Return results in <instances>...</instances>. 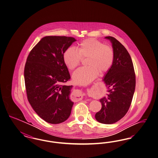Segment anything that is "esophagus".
Wrapping results in <instances>:
<instances>
[{"instance_id": "esophagus-1", "label": "esophagus", "mask_w": 158, "mask_h": 158, "mask_svg": "<svg viewBox=\"0 0 158 158\" xmlns=\"http://www.w3.org/2000/svg\"><path fill=\"white\" fill-rule=\"evenodd\" d=\"M79 93H81V91L75 92V94H74V97H79V96L78 95V94H79Z\"/></svg>"}]
</instances>
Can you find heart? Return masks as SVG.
I'll return each mask as SVG.
<instances>
[{
    "instance_id": "b5f03b06",
    "label": "heart",
    "mask_w": 158,
    "mask_h": 158,
    "mask_svg": "<svg viewBox=\"0 0 158 158\" xmlns=\"http://www.w3.org/2000/svg\"><path fill=\"white\" fill-rule=\"evenodd\" d=\"M114 51L109 45L94 39L83 40L77 46V50L69 48L63 54L65 65L70 70L78 67L82 58L88 57V67L79 68L73 74V80L78 85H86L93 81L101 73L108 71L114 61Z\"/></svg>"
}]
</instances>
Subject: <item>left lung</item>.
<instances>
[{
    "instance_id": "1",
    "label": "left lung",
    "mask_w": 158,
    "mask_h": 158,
    "mask_svg": "<svg viewBox=\"0 0 158 158\" xmlns=\"http://www.w3.org/2000/svg\"><path fill=\"white\" fill-rule=\"evenodd\" d=\"M112 43L114 61L103 81L108 89L106 97L100 99L101 110L96 119L103 124H113L121 119L129 109L135 87V75L131 58L122 43L112 36H106Z\"/></svg>"
}]
</instances>
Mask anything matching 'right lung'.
Here are the masks:
<instances>
[{
	"label": "right lung",
	"instance_id": "1",
	"mask_svg": "<svg viewBox=\"0 0 158 158\" xmlns=\"http://www.w3.org/2000/svg\"><path fill=\"white\" fill-rule=\"evenodd\" d=\"M75 41L72 37L45 36L31 50L25 63L28 100L35 112L51 124L64 122L71 113L72 86L64 85L71 76L63 54Z\"/></svg>",
	"mask_w": 158,
	"mask_h": 158
}]
</instances>
